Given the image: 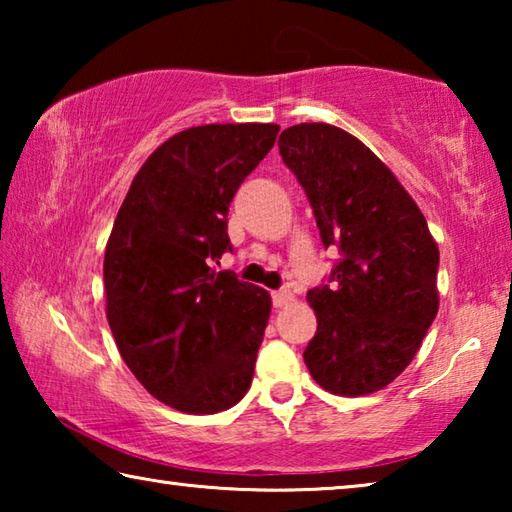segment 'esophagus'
<instances>
[{
  "mask_svg": "<svg viewBox=\"0 0 512 512\" xmlns=\"http://www.w3.org/2000/svg\"><path fill=\"white\" fill-rule=\"evenodd\" d=\"M289 302H293V293L289 289H280V291H273V307L282 309L287 307Z\"/></svg>",
  "mask_w": 512,
  "mask_h": 512,
  "instance_id": "obj_1",
  "label": "esophagus"
}]
</instances>
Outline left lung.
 <instances>
[{"mask_svg": "<svg viewBox=\"0 0 512 512\" xmlns=\"http://www.w3.org/2000/svg\"><path fill=\"white\" fill-rule=\"evenodd\" d=\"M277 146L305 187L325 248L343 255L332 287L307 293L318 320L307 368L334 395L381 391L438 314V244L395 173L343 128L298 124Z\"/></svg>", "mask_w": 512, "mask_h": 512, "instance_id": "1", "label": "left lung"}]
</instances>
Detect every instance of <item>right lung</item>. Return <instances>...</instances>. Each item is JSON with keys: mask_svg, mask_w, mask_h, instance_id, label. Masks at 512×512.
Wrapping results in <instances>:
<instances>
[{"mask_svg": "<svg viewBox=\"0 0 512 512\" xmlns=\"http://www.w3.org/2000/svg\"><path fill=\"white\" fill-rule=\"evenodd\" d=\"M277 131L207 124L176 133L137 171L112 225L108 325L137 381L176 411H225L253 381L271 296L210 264L232 250L230 201Z\"/></svg>", "mask_w": 512, "mask_h": 512, "instance_id": "add662e5", "label": "right lung"}]
</instances>
